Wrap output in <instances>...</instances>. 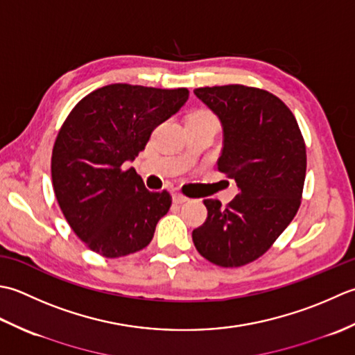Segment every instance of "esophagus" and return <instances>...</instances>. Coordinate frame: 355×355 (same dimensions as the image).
Here are the masks:
<instances>
[{"instance_id":"34e87169","label":"esophagus","mask_w":355,"mask_h":355,"mask_svg":"<svg viewBox=\"0 0 355 355\" xmlns=\"http://www.w3.org/2000/svg\"><path fill=\"white\" fill-rule=\"evenodd\" d=\"M173 202H175V204H184V202H188V198H185L184 194L175 193L173 194Z\"/></svg>"}]
</instances>
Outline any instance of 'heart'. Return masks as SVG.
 Returning <instances> with one entry per match:
<instances>
[{"mask_svg": "<svg viewBox=\"0 0 355 355\" xmlns=\"http://www.w3.org/2000/svg\"><path fill=\"white\" fill-rule=\"evenodd\" d=\"M190 119L208 122V124H213V125L218 124V121H216L214 114H213L211 112H208V110H198V112H194V113L191 114V116H190Z\"/></svg>", "mask_w": 355, "mask_h": 355, "instance_id": "b5f03b06", "label": "heart"}]
</instances>
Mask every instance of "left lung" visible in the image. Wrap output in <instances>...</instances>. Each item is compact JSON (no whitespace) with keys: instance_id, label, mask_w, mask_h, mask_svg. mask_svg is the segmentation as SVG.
Wrapping results in <instances>:
<instances>
[{"instance_id":"8db88e82","label":"left lung","mask_w":355,"mask_h":355,"mask_svg":"<svg viewBox=\"0 0 355 355\" xmlns=\"http://www.w3.org/2000/svg\"><path fill=\"white\" fill-rule=\"evenodd\" d=\"M223 130L219 171L239 193L227 207L205 199L194 247L209 262L243 266L271 248L300 207L306 147L291 110L272 93L241 84L194 90Z\"/></svg>"}]
</instances>
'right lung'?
<instances>
[{"label":"right lung","instance_id":"right-lung-1","mask_svg":"<svg viewBox=\"0 0 355 355\" xmlns=\"http://www.w3.org/2000/svg\"><path fill=\"white\" fill-rule=\"evenodd\" d=\"M187 99V89L110 84L83 98L64 121L52 151L53 190L70 228L92 251L114 259L151 242L171 196L148 191L125 167Z\"/></svg>","mask_w":355,"mask_h":355}]
</instances>
